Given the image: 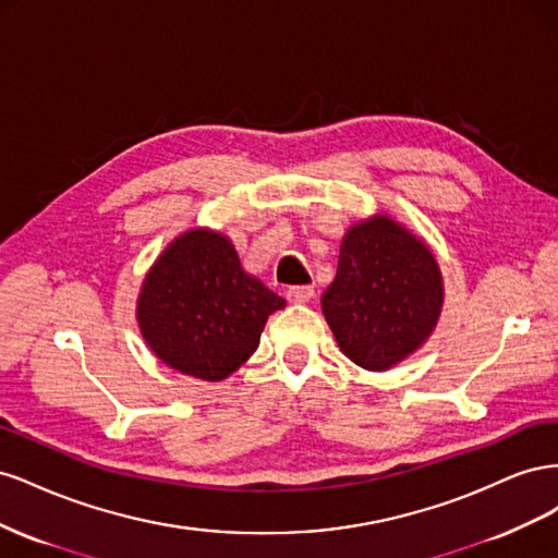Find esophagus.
<instances>
[{"mask_svg":"<svg viewBox=\"0 0 558 558\" xmlns=\"http://www.w3.org/2000/svg\"><path fill=\"white\" fill-rule=\"evenodd\" d=\"M286 298L293 305H302V302H310L314 298V286H289L286 289Z\"/></svg>","mask_w":558,"mask_h":558,"instance_id":"obj_1","label":"esophagus"}]
</instances>
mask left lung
<instances>
[{"instance_id":"left-lung-1","label":"left lung","mask_w":558,"mask_h":558,"mask_svg":"<svg viewBox=\"0 0 558 558\" xmlns=\"http://www.w3.org/2000/svg\"><path fill=\"white\" fill-rule=\"evenodd\" d=\"M442 305L445 281L433 248L388 214L344 232L337 275L320 295L337 347L369 373H386L424 347Z\"/></svg>"}]
</instances>
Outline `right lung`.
<instances>
[{"mask_svg":"<svg viewBox=\"0 0 558 558\" xmlns=\"http://www.w3.org/2000/svg\"><path fill=\"white\" fill-rule=\"evenodd\" d=\"M286 300L248 275L223 232H181L146 272L137 324L146 347L167 367L221 381L258 349L269 314Z\"/></svg>","mask_w":558,"mask_h":558,"instance_id":"add662e5","label":"right lung"}]
</instances>
